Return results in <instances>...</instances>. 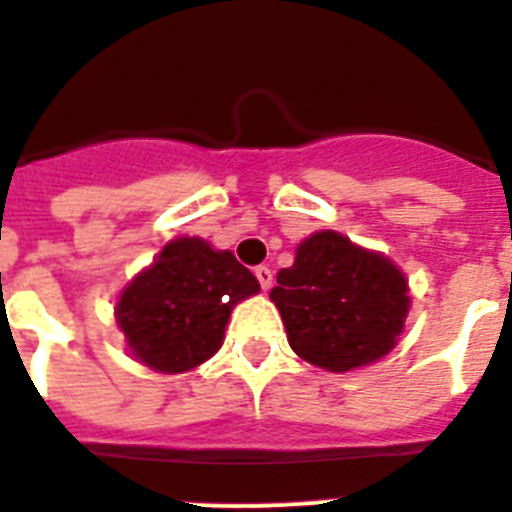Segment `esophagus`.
I'll return each instance as SVG.
<instances>
[{"label": "esophagus", "instance_id": "obj_1", "mask_svg": "<svg viewBox=\"0 0 512 512\" xmlns=\"http://www.w3.org/2000/svg\"><path fill=\"white\" fill-rule=\"evenodd\" d=\"M253 274H256V279H259V284H261V289H269L271 287V279H274V274H271V269L269 266H256V269H253Z\"/></svg>", "mask_w": 512, "mask_h": 512}]
</instances>
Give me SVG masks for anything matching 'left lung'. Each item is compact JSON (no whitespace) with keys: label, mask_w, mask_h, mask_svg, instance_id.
<instances>
[{"label":"left lung","mask_w":512,"mask_h":512,"mask_svg":"<svg viewBox=\"0 0 512 512\" xmlns=\"http://www.w3.org/2000/svg\"><path fill=\"white\" fill-rule=\"evenodd\" d=\"M269 297L292 351L336 374L390 354L410 312V287L400 266L336 230L305 238Z\"/></svg>","instance_id":"obj_1"}]
</instances>
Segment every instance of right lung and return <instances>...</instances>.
Listing matches in <instances>:
<instances>
[{"label": "right lung", "instance_id": "1", "mask_svg": "<svg viewBox=\"0 0 512 512\" xmlns=\"http://www.w3.org/2000/svg\"><path fill=\"white\" fill-rule=\"evenodd\" d=\"M259 289L233 253L182 235L122 287L115 320L133 359L158 374H184L220 351L233 307Z\"/></svg>", "mask_w": 512, "mask_h": 512}]
</instances>
